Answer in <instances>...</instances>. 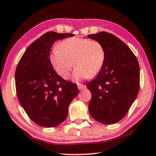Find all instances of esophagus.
<instances>
[{
    "label": "esophagus",
    "mask_w": 156,
    "mask_h": 156,
    "mask_svg": "<svg viewBox=\"0 0 156 156\" xmlns=\"http://www.w3.org/2000/svg\"><path fill=\"white\" fill-rule=\"evenodd\" d=\"M86 87V86L84 85V84H78V88L79 90H82V89H83Z\"/></svg>",
    "instance_id": "34e87169"
}]
</instances>
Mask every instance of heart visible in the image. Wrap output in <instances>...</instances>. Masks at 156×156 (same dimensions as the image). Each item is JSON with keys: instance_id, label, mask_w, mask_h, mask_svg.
I'll list each match as a JSON object with an SVG mask.
<instances>
[{"instance_id": "b5f03b06", "label": "heart", "mask_w": 156, "mask_h": 156, "mask_svg": "<svg viewBox=\"0 0 156 156\" xmlns=\"http://www.w3.org/2000/svg\"><path fill=\"white\" fill-rule=\"evenodd\" d=\"M106 52L97 41L81 37H71L60 42L49 54V61L58 74L63 79L69 78L73 65V80L94 77L103 67Z\"/></svg>"}]
</instances>
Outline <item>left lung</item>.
<instances>
[{
	"label": "left lung",
	"instance_id": "8db88e82",
	"mask_svg": "<svg viewBox=\"0 0 156 156\" xmlns=\"http://www.w3.org/2000/svg\"><path fill=\"white\" fill-rule=\"evenodd\" d=\"M88 38L100 42L106 52L102 69L86 84L91 94L89 111L98 122L112 125L125 117L138 96L139 64L129 47L113 34L102 31Z\"/></svg>",
	"mask_w": 156,
	"mask_h": 156
}]
</instances>
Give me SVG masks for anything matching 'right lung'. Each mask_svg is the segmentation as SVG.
I'll return each mask as SVG.
<instances>
[{
  "mask_svg": "<svg viewBox=\"0 0 156 156\" xmlns=\"http://www.w3.org/2000/svg\"><path fill=\"white\" fill-rule=\"evenodd\" d=\"M73 34L47 32L34 41L21 57L15 72L18 99L29 118L43 127L66 120L69 105L78 94L76 84L58 74L49 61L52 44Z\"/></svg>",
  "mask_w": 156,
  "mask_h": 156,
  "instance_id": "add662e5",
  "label": "right lung"
}]
</instances>
